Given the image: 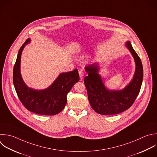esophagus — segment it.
I'll return each mask as SVG.
<instances>
[{
	"label": "esophagus",
	"instance_id": "1",
	"mask_svg": "<svg viewBox=\"0 0 157 157\" xmlns=\"http://www.w3.org/2000/svg\"><path fill=\"white\" fill-rule=\"evenodd\" d=\"M78 73H79V75H80V78L82 79L83 77V76H84V72H83V70H80L79 72H78Z\"/></svg>",
	"mask_w": 157,
	"mask_h": 157
}]
</instances>
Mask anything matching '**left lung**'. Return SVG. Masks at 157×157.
Here are the masks:
<instances>
[{
	"mask_svg": "<svg viewBox=\"0 0 157 157\" xmlns=\"http://www.w3.org/2000/svg\"><path fill=\"white\" fill-rule=\"evenodd\" d=\"M126 46L134 59L136 71L131 82L122 90H109L105 87L98 74V64L85 67L88 74L84 79L88 100L92 109L99 114L114 115L125 111L132 105L139 93L143 78L142 62L130 42H126Z\"/></svg>",
	"mask_w": 157,
	"mask_h": 157,
	"instance_id": "left-lung-1",
	"label": "left lung"
}]
</instances>
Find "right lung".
I'll list each match as a JSON object with an SVG mask.
<instances>
[{"label":"right lung","mask_w":157,"mask_h":157,"mask_svg":"<svg viewBox=\"0 0 157 157\" xmlns=\"http://www.w3.org/2000/svg\"><path fill=\"white\" fill-rule=\"evenodd\" d=\"M30 41V39H27L21 47L13 67V81L16 92L20 101L28 110L44 115L58 114L66 105L67 93L80 80L78 70L60 74L47 89L36 90L29 88L21 75L20 61L22 51Z\"/></svg>","instance_id":"right-lung-1"}]
</instances>
